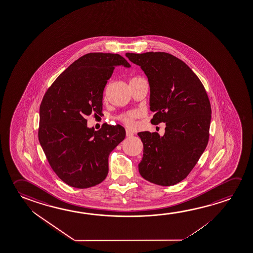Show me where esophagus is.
Wrapping results in <instances>:
<instances>
[{"mask_svg":"<svg viewBox=\"0 0 253 253\" xmlns=\"http://www.w3.org/2000/svg\"><path fill=\"white\" fill-rule=\"evenodd\" d=\"M133 136V133L131 131H129L128 129H126V136H128V137H130V136Z\"/></svg>","mask_w":253,"mask_h":253,"instance_id":"obj_1","label":"esophagus"}]
</instances>
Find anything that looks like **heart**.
<instances>
[{
  "instance_id": "heart-1",
  "label": "heart",
  "mask_w": 253,
  "mask_h": 253,
  "mask_svg": "<svg viewBox=\"0 0 253 253\" xmlns=\"http://www.w3.org/2000/svg\"><path fill=\"white\" fill-rule=\"evenodd\" d=\"M141 116L140 112L137 110H133V111H128V112L125 113L123 115H121L120 117H118V119L126 125L128 128H131L135 125V120L137 117Z\"/></svg>"
}]
</instances>
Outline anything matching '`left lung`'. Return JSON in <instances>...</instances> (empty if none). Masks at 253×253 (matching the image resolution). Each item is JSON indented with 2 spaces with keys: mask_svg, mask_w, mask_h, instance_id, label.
<instances>
[{
  "mask_svg": "<svg viewBox=\"0 0 253 253\" xmlns=\"http://www.w3.org/2000/svg\"><path fill=\"white\" fill-rule=\"evenodd\" d=\"M126 57L146 74L150 84L152 125L166 123L165 135L144 131L138 170L141 176L160 186H172L195 168L210 138L211 106L204 85L187 64L162 51Z\"/></svg>",
  "mask_w": 253,
  "mask_h": 253,
  "instance_id": "8db88e82",
  "label": "left lung"
}]
</instances>
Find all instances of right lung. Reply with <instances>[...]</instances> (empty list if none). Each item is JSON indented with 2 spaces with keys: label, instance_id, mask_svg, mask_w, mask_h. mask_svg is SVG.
I'll use <instances>...</instances> for the list:
<instances>
[{
  "label": "right lung",
  "instance_id": "add662e5",
  "mask_svg": "<svg viewBox=\"0 0 253 253\" xmlns=\"http://www.w3.org/2000/svg\"><path fill=\"white\" fill-rule=\"evenodd\" d=\"M130 65L119 54L90 52L66 68L47 89L39 109V140L52 170L71 187L102 182L109 156L125 139L121 125L87 128L85 117L102 113V93L115 66Z\"/></svg>",
  "mask_w": 253,
  "mask_h": 253
}]
</instances>
